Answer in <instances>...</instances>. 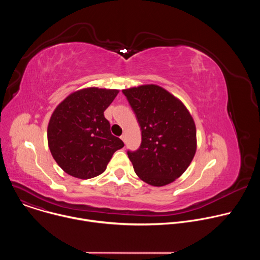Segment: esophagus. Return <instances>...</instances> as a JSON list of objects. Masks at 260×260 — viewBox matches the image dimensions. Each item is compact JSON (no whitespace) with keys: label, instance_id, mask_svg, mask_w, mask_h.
<instances>
[{"label":"esophagus","instance_id":"1","mask_svg":"<svg viewBox=\"0 0 260 260\" xmlns=\"http://www.w3.org/2000/svg\"><path fill=\"white\" fill-rule=\"evenodd\" d=\"M120 139H121V140H122L124 143L126 142V137H125V135H122V136L120 137Z\"/></svg>","mask_w":260,"mask_h":260}]
</instances>
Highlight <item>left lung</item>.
I'll return each instance as SVG.
<instances>
[{
  "instance_id": "1",
  "label": "left lung",
  "mask_w": 260,
  "mask_h": 260,
  "mask_svg": "<svg viewBox=\"0 0 260 260\" xmlns=\"http://www.w3.org/2000/svg\"><path fill=\"white\" fill-rule=\"evenodd\" d=\"M139 122L142 142L127 150L136 174L153 186L179 178L197 150L194 121L182 102L160 86L149 84L122 90Z\"/></svg>"
}]
</instances>
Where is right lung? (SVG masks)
Masks as SVG:
<instances>
[{
  "label": "right lung",
  "mask_w": 260,
  "mask_h": 260,
  "mask_svg": "<svg viewBox=\"0 0 260 260\" xmlns=\"http://www.w3.org/2000/svg\"><path fill=\"white\" fill-rule=\"evenodd\" d=\"M117 89L89 87L73 92L54 110L47 138L50 152L69 175L89 179L104 173L114 152L124 146L110 132L104 111Z\"/></svg>",
  "instance_id": "obj_1"
}]
</instances>
